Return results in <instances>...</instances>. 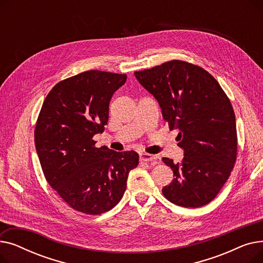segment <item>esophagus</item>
<instances>
[{
  "instance_id": "obj_1",
  "label": "esophagus",
  "mask_w": 263,
  "mask_h": 263,
  "mask_svg": "<svg viewBox=\"0 0 263 263\" xmlns=\"http://www.w3.org/2000/svg\"><path fill=\"white\" fill-rule=\"evenodd\" d=\"M140 159L143 162H150V161H157L158 157L155 155H150V154H141Z\"/></svg>"
}]
</instances>
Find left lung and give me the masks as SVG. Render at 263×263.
Segmentation results:
<instances>
[{
  "instance_id": "1",
  "label": "left lung",
  "mask_w": 263,
  "mask_h": 263,
  "mask_svg": "<svg viewBox=\"0 0 263 263\" xmlns=\"http://www.w3.org/2000/svg\"><path fill=\"white\" fill-rule=\"evenodd\" d=\"M136 79L158 100L170 130L178 129L180 163L163 158L174 180L162 190L171 202L199 208L213 200L237 160L236 116L218 82L201 67L173 60L142 71Z\"/></svg>"
}]
</instances>
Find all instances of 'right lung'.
Here are the masks:
<instances>
[{
  "label": "right lung",
  "instance_id": "1",
  "mask_svg": "<svg viewBox=\"0 0 263 263\" xmlns=\"http://www.w3.org/2000/svg\"><path fill=\"white\" fill-rule=\"evenodd\" d=\"M126 74L89 70L59 82L47 95L34 131L46 180L76 211L98 215L120 201L135 151L97 148L92 136L102 133L114 92Z\"/></svg>",
  "mask_w": 263,
  "mask_h": 263
}]
</instances>
